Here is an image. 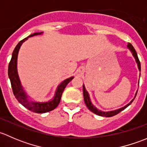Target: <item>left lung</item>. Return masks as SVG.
<instances>
[{"mask_svg": "<svg viewBox=\"0 0 147 147\" xmlns=\"http://www.w3.org/2000/svg\"><path fill=\"white\" fill-rule=\"evenodd\" d=\"M127 47H128V48L129 49L130 51H131V53H132L133 56H134V58H135L136 62H137V63L138 68H139V70L141 71L140 61H139V58H138L137 52H136L135 49L134 48V47H133V46L131 45V44H130V43H128V45H127ZM137 93H136V94H135V97H136V95H137ZM83 95H84V102H85V105H86V106L87 107V108H88V109H90L91 112H92L93 113L96 114V115H99V116L105 117H110L115 116V115H117V114L119 113L120 112H121V111L124 110V109H126V108H127V107L129 106V105H131V102H133V100H134V98H135V97H134V98L133 99V100H131V101L128 104V105H127L126 106L120 108V109H116V110H114V111H109V112H103V111L100 110V109H97V108H96L95 107H94V105L92 104L91 100H90V95H89L88 92H87V90H86L85 87H84V84H83Z\"/></svg>", "mask_w": 147, "mask_h": 147, "instance_id": "8db88e82", "label": "left lung"}]
</instances>
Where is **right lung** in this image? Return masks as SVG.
<instances>
[{
	"label": "right lung",
	"instance_id": "add662e5",
	"mask_svg": "<svg viewBox=\"0 0 147 147\" xmlns=\"http://www.w3.org/2000/svg\"><path fill=\"white\" fill-rule=\"evenodd\" d=\"M42 33V32H35V33L32 34L30 36H28V38H24L21 41H20L18 42V44L16 45V47H15L14 50H13V54H12L11 60H10L9 65H8V77L10 78L12 90H13L15 97L17 99L18 101L20 102L23 106L27 108L30 111H32V112H35V113H45V112H50V111H52L54 109H55L58 106L59 103H60L62 94H63V92L64 91L65 88L66 87L67 84L74 78L73 77H71V78H67V79H66L63 82L60 83V85H58L57 90H56L54 97L50 101L47 102H40L29 101L28 100V97L26 92L23 89L20 79H19L18 74V52L19 50H20V46L22 45V44L25 41L27 40L29 37L40 35Z\"/></svg>",
	"mask_w": 147,
	"mask_h": 147
}]
</instances>
